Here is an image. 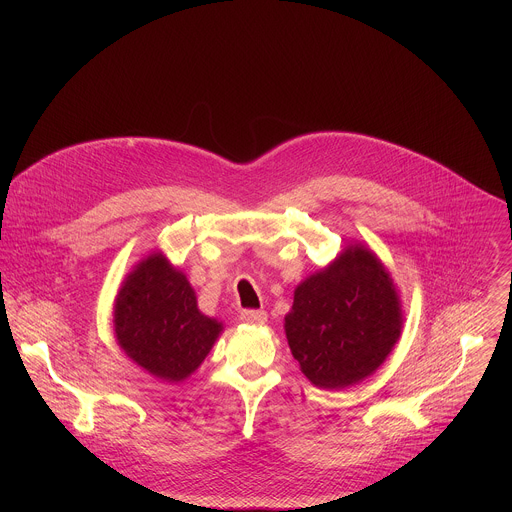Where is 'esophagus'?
I'll return each mask as SVG.
<instances>
[{
    "instance_id": "34e87169",
    "label": "esophagus",
    "mask_w": 512,
    "mask_h": 512,
    "mask_svg": "<svg viewBox=\"0 0 512 512\" xmlns=\"http://www.w3.org/2000/svg\"><path fill=\"white\" fill-rule=\"evenodd\" d=\"M268 319L266 311H258V309H244L240 313V321L250 323V325H264Z\"/></svg>"
}]
</instances>
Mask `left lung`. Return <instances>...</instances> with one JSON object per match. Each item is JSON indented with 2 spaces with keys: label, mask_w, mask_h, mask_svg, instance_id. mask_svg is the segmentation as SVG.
Listing matches in <instances>:
<instances>
[{
  "label": "left lung",
  "mask_w": 512,
  "mask_h": 512,
  "mask_svg": "<svg viewBox=\"0 0 512 512\" xmlns=\"http://www.w3.org/2000/svg\"><path fill=\"white\" fill-rule=\"evenodd\" d=\"M402 321L390 274L372 250L351 244L295 288L284 329L301 372L319 388L339 390L386 361Z\"/></svg>",
  "instance_id": "1"
}]
</instances>
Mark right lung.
Wrapping results in <instances>:
<instances>
[{"label":"right lung","instance_id":"obj_1","mask_svg":"<svg viewBox=\"0 0 512 512\" xmlns=\"http://www.w3.org/2000/svg\"><path fill=\"white\" fill-rule=\"evenodd\" d=\"M114 331L136 365L165 382H181L205 361L222 323L199 311L185 274L153 252L116 295Z\"/></svg>","mask_w":512,"mask_h":512}]
</instances>
